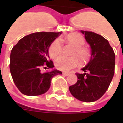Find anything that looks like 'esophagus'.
I'll return each mask as SVG.
<instances>
[{"label":"esophagus","mask_w":123,"mask_h":123,"mask_svg":"<svg viewBox=\"0 0 123 123\" xmlns=\"http://www.w3.org/2000/svg\"><path fill=\"white\" fill-rule=\"evenodd\" d=\"M62 74L64 75V76H68V75L70 74V73H69V72H62Z\"/></svg>","instance_id":"34e87169"}]
</instances>
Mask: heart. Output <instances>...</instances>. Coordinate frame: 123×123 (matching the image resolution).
<instances>
[{
	"instance_id": "heart-1",
	"label": "heart",
	"mask_w": 123,
	"mask_h": 123,
	"mask_svg": "<svg viewBox=\"0 0 123 123\" xmlns=\"http://www.w3.org/2000/svg\"><path fill=\"white\" fill-rule=\"evenodd\" d=\"M65 41L74 47L72 53L77 56L67 57L65 56H61L58 57L55 60V66L58 69L61 70H69L77 66L78 59L82 62L87 61L89 59V51L87 49L82 47L85 43V40L82 35L78 33H71L65 37ZM62 49V45L61 42L59 39H55L52 42L49 48V54L51 58H55L61 53Z\"/></svg>"
}]
</instances>
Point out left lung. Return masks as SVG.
Masks as SVG:
<instances>
[{
	"instance_id": "left-lung-1",
	"label": "left lung",
	"mask_w": 123,
	"mask_h": 123,
	"mask_svg": "<svg viewBox=\"0 0 123 123\" xmlns=\"http://www.w3.org/2000/svg\"><path fill=\"white\" fill-rule=\"evenodd\" d=\"M91 48L90 61L76 73L78 81L69 90L75 98L84 102H93L105 93L115 73V55L109 41L92 31H80Z\"/></svg>"
}]
</instances>
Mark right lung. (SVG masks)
Masks as SVG:
<instances>
[{
    "label": "right lung",
    "instance_id": "1",
    "mask_svg": "<svg viewBox=\"0 0 123 123\" xmlns=\"http://www.w3.org/2000/svg\"><path fill=\"white\" fill-rule=\"evenodd\" d=\"M61 32H37L26 35L13 47L10 53V70L15 85L23 94L35 96L49 90L52 78L61 71L53 69L49 61V48ZM43 66L52 69L42 73Z\"/></svg>",
    "mask_w": 123,
    "mask_h": 123
}]
</instances>
